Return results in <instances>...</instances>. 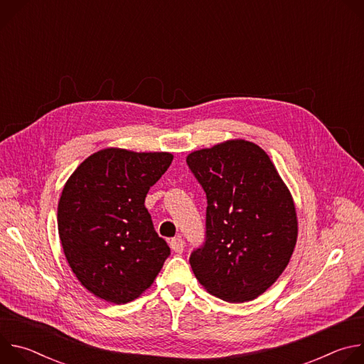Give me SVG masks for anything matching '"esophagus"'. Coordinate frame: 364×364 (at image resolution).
Returning a JSON list of instances; mask_svg holds the SVG:
<instances>
[{
    "label": "esophagus",
    "instance_id": "1",
    "mask_svg": "<svg viewBox=\"0 0 364 364\" xmlns=\"http://www.w3.org/2000/svg\"><path fill=\"white\" fill-rule=\"evenodd\" d=\"M170 247L176 252V253H183L184 250V242L181 237H174L170 240Z\"/></svg>",
    "mask_w": 364,
    "mask_h": 364
}]
</instances>
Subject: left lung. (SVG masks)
<instances>
[{
  "label": "left lung",
  "instance_id": "1",
  "mask_svg": "<svg viewBox=\"0 0 364 364\" xmlns=\"http://www.w3.org/2000/svg\"><path fill=\"white\" fill-rule=\"evenodd\" d=\"M187 164L207 197L205 242L191 253V269L212 295L252 301L292 256L298 237L292 196L269 155L250 141L193 151Z\"/></svg>",
  "mask_w": 364,
  "mask_h": 364
}]
</instances>
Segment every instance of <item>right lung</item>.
Masks as SVG:
<instances>
[{
    "label": "right lung",
    "mask_w": 364,
    "mask_h": 364,
    "mask_svg": "<svg viewBox=\"0 0 364 364\" xmlns=\"http://www.w3.org/2000/svg\"><path fill=\"white\" fill-rule=\"evenodd\" d=\"M173 159L171 152L105 148L66 181L58 205L59 237L73 274L95 296L131 302L161 271L170 247L154 230L144 203Z\"/></svg>",
    "instance_id": "obj_1"
}]
</instances>
